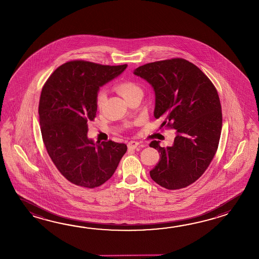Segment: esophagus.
Returning <instances> with one entry per match:
<instances>
[{
    "label": "esophagus",
    "mask_w": 259,
    "mask_h": 259,
    "mask_svg": "<svg viewBox=\"0 0 259 259\" xmlns=\"http://www.w3.org/2000/svg\"><path fill=\"white\" fill-rule=\"evenodd\" d=\"M139 146V143L135 141H131L127 143V148L128 150H135Z\"/></svg>",
    "instance_id": "obj_1"
}]
</instances>
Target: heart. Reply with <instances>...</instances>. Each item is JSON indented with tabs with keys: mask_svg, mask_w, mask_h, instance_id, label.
<instances>
[{
	"mask_svg": "<svg viewBox=\"0 0 259 259\" xmlns=\"http://www.w3.org/2000/svg\"><path fill=\"white\" fill-rule=\"evenodd\" d=\"M117 93L121 95L122 97L125 100H127L128 97H131L132 94H136L142 92L141 88L138 86L137 84L131 80H124L121 82L117 83L116 86ZM105 99H106V94L105 91H99L96 97H95V104L98 108H102L103 105L105 104Z\"/></svg>",
	"mask_w": 259,
	"mask_h": 259,
	"instance_id": "1",
	"label": "heart"
}]
</instances>
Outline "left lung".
I'll return each instance as SVG.
<instances>
[{
	"instance_id": "1",
	"label": "left lung",
	"mask_w": 259,
	"mask_h": 259,
	"mask_svg": "<svg viewBox=\"0 0 259 259\" xmlns=\"http://www.w3.org/2000/svg\"><path fill=\"white\" fill-rule=\"evenodd\" d=\"M134 74L154 88V117L163 119L162 127L177 131L172 146L150 143L160 153L150 176L167 190L187 187L204 174L219 147L222 112L218 91L204 72L183 58L148 63Z\"/></svg>"
}]
</instances>
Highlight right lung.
Instances as JSON below:
<instances>
[{
  "label": "right lung",
  "instance_id": "add662e5",
  "mask_svg": "<svg viewBox=\"0 0 259 259\" xmlns=\"http://www.w3.org/2000/svg\"><path fill=\"white\" fill-rule=\"evenodd\" d=\"M127 66L69 61L44 83L39 103L42 141L57 169L77 186L94 189L104 184L127 152L125 143L94 144L87 137V122L96 116L98 90Z\"/></svg>",
  "mask_w": 259,
  "mask_h": 259
}]
</instances>
